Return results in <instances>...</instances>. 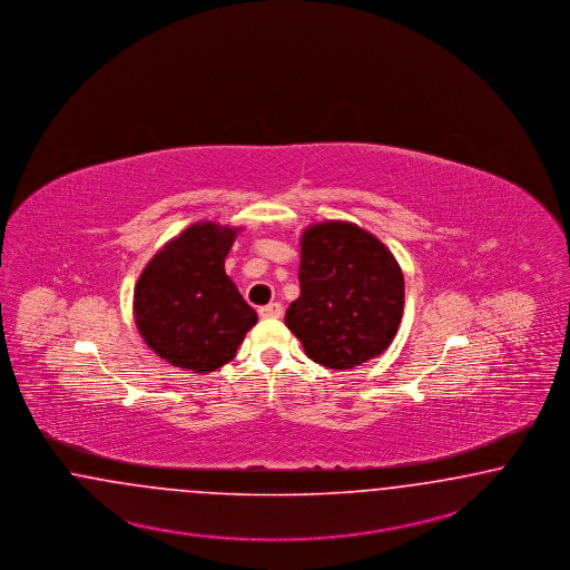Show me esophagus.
Instances as JSON below:
<instances>
[{"label":"esophagus","instance_id":"obj_1","mask_svg":"<svg viewBox=\"0 0 570 570\" xmlns=\"http://www.w3.org/2000/svg\"><path fill=\"white\" fill-rule=\"evenodd\" d=\"M282 314H284V309H282L279 303H269V305L258 309V315L265 317V320H277V317H282Z\"/></svg>","mask_w":570,"mask_h":570}]
</instances>
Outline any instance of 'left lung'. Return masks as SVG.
Instances as JSON below:
<instances>
[{
    "instance_id": "1",
    "label": "left lung",
    "mask_w": 570,
    "mask_h": 570,
    "mask_svg": "<svg viewBox=\"0 0 570 570\" xmlns=\"http://www.w3.org/2000/svg\"><path fill=\"white\" fill-rule=\"evenodd\" d=\"M298 282L284 322L307 357L350 371L390 347L404 314V275L379 237L347 220L309 225Z\"/></svg>"
}]
</instances>
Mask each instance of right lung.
Returning <instances> with one entry per match:
<instances>
[{"instance_id":"add662e5","label":"right lung","mask_w":570,"mask_h":570,"mask_svg":"<svg viewBox=\"0 0 570 570\" xmlns=\"http://www.w3.org/2000/svg\"><path fill=\"white\" fill-rule=\"evenodd\" d=\"M242 227L197 220L140 272L132 312L147 347L175 368L213 373L232 362L256 312L225 274Z\"/></svg>"}]
</instances>
